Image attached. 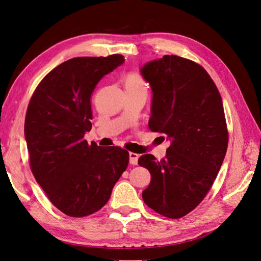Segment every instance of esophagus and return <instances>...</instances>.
<instances>
[{
	"label": "esophagus",
	"mask_w": 261,
	"mask_h": 261,
	"mask_svg": "<svg viewBox=\"0 0 261 261\" xmlns=\"http://www.w3.org/2000/svg\"><path fill=\"white\" fill-rule=\"evenodd\" d=\"M138 159H139V154L129 152V163H130L132 165H137Z\"/></svg>",
	"instance_id": "1"
}]
</instances>
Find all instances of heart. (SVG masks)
<instances>
[{
    "label": "heart",
    "mask_w": 261,
    "mask_h": 261,
    "mask_svg": "<svg viewBox=\"0 0 261 261\" xmlns=\"http://www.w3.org/2000/svg\"><path fill=\"white\" fill-rule=\"evenodd\" d=\"M124 89L125 90H147V85L143 80V78L136 72H130L124 78Z\"/></svg>",
    "instance_id": "b5f03b06"
}]
</instances>
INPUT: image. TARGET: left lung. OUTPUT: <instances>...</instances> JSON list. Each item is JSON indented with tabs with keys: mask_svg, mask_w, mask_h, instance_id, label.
<instances>
[{
	"mask_svg": "<svg viewBox=\"0 0 261 261\" xmlns=\"http://www.w3.org/2000/svg\"><path fill=\"white\" fill-rule=\"evenodd\" d=\"M140 74L152 90L149 128L170 141L161 161L152 154L138 160L151 174L142 199L155 212L180 218L201 202L225 159L222 97L204 68L187 59L164 56L145 63Z\"/></svg>",
	"mask_w": 261,
	"mask_h": 261,
	"instance_id": "8db88e82",
	"label": "left lung"
}]
</instances>
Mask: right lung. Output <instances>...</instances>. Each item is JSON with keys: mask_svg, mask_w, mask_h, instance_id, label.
I'll list each match as a JSON object with an SVG mask.
<instances>
[{"mask_svg": "<svg viewBox=\"0 0 261 261\" xmlns=\"http://www.w3.org/2000/svg\"><path fill=\"white\" fill-rule=\"evenodd\" d=\"M123 63L121 55L67 60L40 81L30 100L24 137L31 170L49 200L68 216L101 209L127 168L126 150L83 139L92 128L93 90Z\"/></svg>", "mask_w": 261, "mask_h": 261, "instance_id": "add662e5", "label": "right lung"}]
</instances>
